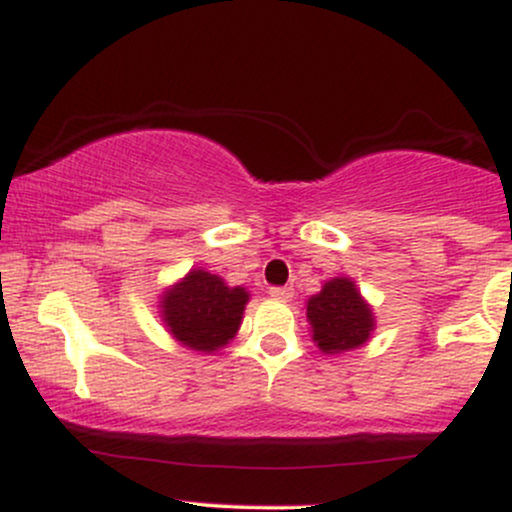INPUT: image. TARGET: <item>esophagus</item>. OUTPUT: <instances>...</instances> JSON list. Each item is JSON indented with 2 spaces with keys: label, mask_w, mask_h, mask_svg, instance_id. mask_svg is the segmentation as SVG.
<instances>
[{
  "label": "esophagus",
  "mask_w": 512,
  "mask_h": 512,
  "mask_svg": "<svg viewBox=\"0 0 512 512\" xmlns=\"http://www.w3.org/2000/svg\"><path fill=\"white\" fill-rule=\"evenodd\" d=\"M269 296L276 298V301H291L293 289L291 286H272V289H269Z\"/></svg>",
  "instance_id": "1"
}]
</instances>
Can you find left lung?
Returning <instances> with one entry per match:
<instances>
[{"instance_id": "obj_1", "label": "left lung", "mask_w": 512, "mask_h": 512, "mask_svg": "<svg viewBox=\"0 0 512 512\" xmlns=\"http://www.w3.org/2000/svg\"><path fill=\"white\" fill-rule=\"evenodd\" d=\"M308 322L313 342L325 354H344L368 342L375 330V317L363 301L356 284L346 276H337L322 286L308 301Z\"/></svg>"}]
</instances>
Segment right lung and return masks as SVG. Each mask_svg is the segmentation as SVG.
Listing matches in <instances>:
<instances>
[{
  "label": "right lung",
  "mask_w": 512,
  "mask_h": 512,
  "mask_svg": "<svg viewBox=\"0 0 512 512\" xmlns=\"http://www.w3.org/2000/svg\"><path fill=\"white\" fill-rule=\"evenodd\" d=\"M248 301L243 286H226L221 276L192 269L163 291L161 317L182 346L211 354L236 337Z\"/></svg>",
  "instance_id": "right-lung-1"
}]
</instances>
